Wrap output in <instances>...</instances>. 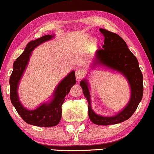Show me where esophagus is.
<instances>
[{"label": "esophagus", "instance_id": "34e87169", "mask_svg": "<svg viewBox=\"0 0 154 154\" xmlns=\"http://www.w3.org/2000/svg\"><path fill=\"white\" fill-rule=\"evenodd\" d=\"M75 76H76V78H77V80H81V79L84 77L83 71L81 70V69H77L75 72Z\"/></svg>", "mask_w": 154, "mask_h": 154}]
</instances>
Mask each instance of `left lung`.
Masks as SVG:
<instances>
[{
	"mask_svg": "<svg viewBox=\"0 0 154 154\" xmlns=\"http://www.w3.org/2000/svg\"><path fill=\"white\" fill-rule=\"evenodd\" d=\"M99 30L104 37V45L102 48L96 52L91 69L103 66L121 74L129 82L131 91L129 101L124 109L112 116H100L96 114L91 107L88 80L84 78L80 81V85L88 103L89 118L96 125L107 126L124 122L135 112L143 98V77L137 59L129 50L124 40L118 34L107 30L100 28Z\"/></svg>",
	"mask_w": 154,
	"mask_h": 154,
	"instance_id": "left-lung-1",
	"label": "left lung"
}]
</instances>
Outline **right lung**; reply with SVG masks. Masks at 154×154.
I'll use <instances>...</instances> for the list:
<instances>
[{
	"mask_svg": "<svg viewBox=\"0 0 154 154\" xmlns=\"http://www.w3.org/2000/svg\"><path fill=\"white\" fill-rule=\"evenodd\" d=\"M55 36H45L30 42L25 47L24 52L17 58L13 64V72L9 79L10 99L17 112L27 124L41 127H51L59 124L61 119V106L65 97L70 91L71 88L76 83L75 72L72 71L60 81L55 88L52 98L45 103H42L34 109H28L20 102L18 96V87L20 81L23 76L32 51L44 42L53 38Z\"/></svg>",
	"mask_w": 154,
	"mask_h": 154,
	"instance_id": "obj_1",
	"label": "right lung"
}]
</instances>
